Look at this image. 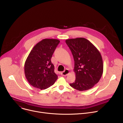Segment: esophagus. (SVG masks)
Instances as JSON below:
<instances>
[{
	"label": "esophagus",
	"mask_w": 123,
	"mask_h": 123,
	"mask_svg": "<svg viewBox=\"0 0 123 123\" xmlns=\"http://www.w3.org/2000/svg\"><path fill=\"white\" fill-rule=\"evenodd\" d=\"M69 73H70V71L68 69H66L64 71L61 72V75L62 76H65L68 75Z\"/></svg>",
	"instance_id": "1"
}]
</instances>
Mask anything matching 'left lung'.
<instances>
[{
  "mask_svg": "<svg viewBox=\"0 0 123 123\" xmlns=\"http://www.w3.org/2000/svg\"><path fill=\"white\" fill-rule=\"evenodd\" d=\"M74 60L76 79L70 84L72 88L83 91L93 88L101 79L103 72L102 56L99 50L84 38L66 40Z\"/></svg>",
  "mask_w": 123,
  "mask_h": 123,
  "instance_id": "8db88e82",
  "label": "left lung"
}]
</instances>
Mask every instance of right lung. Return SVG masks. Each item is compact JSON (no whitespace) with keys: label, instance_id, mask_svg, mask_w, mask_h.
I'll use <instances>...</instances> for the list:
<instances>
[{"label":"right lung","instance_id":"add662e5","mask_svg":"<svg viewBox=\"0 0 123 123\" xmlns=\"http://www.w3.org/2000/svg\"><path fill=\"white\" fill-rule=\"evenodd\" d=\"M59 42L56 39H44L31 50L24 64L25 76L31 86L45 89L57 79L51 59Z\"/></svg>","mask_w":123,"mask_h":123}]
</instances>
